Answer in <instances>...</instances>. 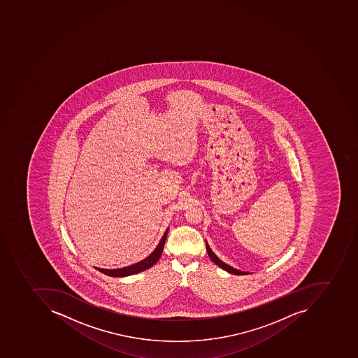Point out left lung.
<instances>
[{
	"mask_svg": "<svg viewBox=\"0 0 358 358\" xmlns=\"http://www.w3.org/2000/svg\"><path fill=\"white\" fill-rule=\"evenodd\" d=\"M206 250L207 253H208L209 258L210 260L216 264L217 266H220L222 269H224V271L229 272V273L236 274V275H243V274H248L247 272L241 271V270L235 269L234 266H229V264H224V261L220 260L218 257L213 252L212 249L209 248L208 243H206Z\"/></svg>",
	"mask_w": 358,
	"mask_h": 358,
	"instance_id": "8db88e82",
	"label": "left lung"
}]
</instances>
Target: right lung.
I'll return each instance as SVG.
<instances>
[{"label": "right lung", "mask_w": 358, "mask_h": 358, "mask_svg": "<svg viewBox=\"0 0 358 358\" xmlns=\"http://www.w3.org/2000/svg\"><path fill=\"white\" fill-rule=\"evenodd\" d=\"M167 231L169 228L165 230L164 235H163L162 239L159 241L157 248L155 251L146 257L143 260L136 264H131V266H124V268H120V269H101V268H97L98 271L102 272V273L107 274L109 277H128V275H132V274L138 273V272L144 271V270L149 269L152 266H155L157 264L159 259L162 256L163 248H164L165 239H166Z\"/></svg>", "instance_id": "1"}]
</instances>
